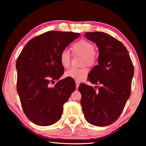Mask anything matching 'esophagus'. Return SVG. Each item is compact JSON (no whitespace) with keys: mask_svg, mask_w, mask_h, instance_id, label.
Wrapping results in <instances>:
<instances>
[{"mask_svg":"<svg viewBox=\"0 0 146 146\" xmlns=\"http://www.w3.org/2000/svg\"><path fill=\"white\" fill-rule=\"evenodd\" d=\"M80 82L79 81H76V89L78 88L79 86H80Z\"/></svg>","mask_w":146,"mask_h":146,"instance_id":"obj_1","label":"esophagus"}]
</instances>
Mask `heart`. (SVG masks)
Instances as JSON below:
<instances>
[{"mask_svg":"<svg viewBox=\"0 0 146 146\" xmlns=\"http://www.w3.org/2000/svg\"><path fill=\"white\" fill-rule=\"evenodd\" d=\"M72 50L74 54H79L83 55V64L92 65L96 60V54L95 52L94 46L90 42L81 40L75 42L72 46ZM60 62L61 65L68 68L70 64V54L66 49H64L59 56ZM88 73V69L86 67L71 68L65 72V76L74 79L76 80L81 81L86 77Z\"/></svg>","mask_w":146,"mask_h":146,"instance_id":"heart-1","label":"heart"}]
</instances>
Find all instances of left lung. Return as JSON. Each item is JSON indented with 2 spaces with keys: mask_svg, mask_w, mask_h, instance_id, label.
Masks as SVG:
<instances>
[{
  "mask_svg": "<svg viewBox=\"0 0 146 146\" xmlns=\"http://www.w3.org/2000/svg\"><path fill=\"white\" fill-rule=\"evenodd\" d=\"M85 36L99 50L98 64L90 72L88 80L100 86L96 91L85 84L80 85L81 106L88 122L107 126L117 120L129 98L134 68L127 48L115 38L102 32Z\"/></svg>",
  "mask_w": 146,
  "mask_h": 146,
  "instance_id": "1",
  "label": "left lung"
}]
</instances>
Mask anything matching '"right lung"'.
I'll list each match as a JSON object with an SVG mask.
<instances>
[{
    "mask_svg": "<svg viewBox=\"0 0 146 146\" xmlns=\"http://www.w3.org/2000/svg\"><path fill=\"white\" fill-rule=\"evenodd\" d=\"M80 35L49 31L28 42L17 60V92L23 111L35 124L47 126L61 117L63 105L76 90L75 82L66 78L54 87L50 84L63 74L60 54Z\"/></svg>",
    "mask_w": 146,
    "mask_h": 146,
    "instance_id": "obj_1",
    "label": "right lung"
}]
</instances>
